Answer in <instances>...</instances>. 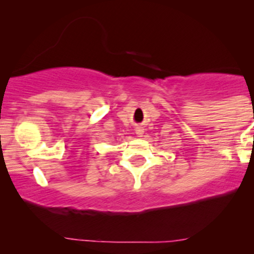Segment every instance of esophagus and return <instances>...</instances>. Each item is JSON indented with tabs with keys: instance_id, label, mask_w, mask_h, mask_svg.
<instances>
[{
	"instance_id": "obj_1",
	"label": "esophagus",
	"mask_w": 254,
	"mask_h": 254,
	"mask_svg": "<svg viewBox=\"0 0 254 254\" xmlns=\"http://www.w3.org/2000/svg\"><path fill=\"white\" fill-rule=\"evenodd\" d=\"M135 131H136L137 136H138V137H142V135H143V132H144L143 127H137L136 129H135Z\"/></svg>"
}]
</instances>
